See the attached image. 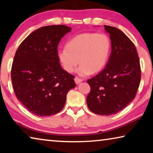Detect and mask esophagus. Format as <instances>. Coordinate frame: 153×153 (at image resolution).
Instances as JSON below:
<instances>
[{
    "instance_id": "obj_1",
    "label": "esophagus",
    "mask_w": 153,
    "mask_h": 153,
    "mask_svg": "<svg viewBox=\"0 0 153 153\" xmlns=\"http://www.w3.org/2000/svg\"><path fill=\"white\" fill-rule=\"evenodd\" d=\"M74 81H75V83H76V84H79L80 83H81V82L83 81V79L78 78V77H75Z\"/></svg>"
}]
</instances>
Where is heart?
Segmentation results:
<instances>
[{
	"instance_id": "1",
	"label": "heart",
	"mask_w": 153,
	"mask_h": 153,
	"mask_svg": "<svg viewBox=\"0 0 153 153\" xmlns=\"http://www.w3.org/2000/svg\"><path fill=\"white\" fill-rule=\"evenodd\" d=\"M111 51L109 37L105 33H83L67 42L66 46L58 51L57 57L62 68L69 73L76 72L81 76L96 73L104 68Z\"/></svg>"
}]
</instances>
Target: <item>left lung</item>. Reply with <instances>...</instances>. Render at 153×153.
I'll list each match as a JSON object with an SVG mask.
<instances>
[{
    "mask_svg": "<svg viewBox=\"0 0 153 153\" xmlns=\"http://www.w3.org/2000/svg\"><path fill=\"white\" fill-rule=\"evenodd\" d=\"M104 27L110 35L111 53L106 67L87 81L91 88L87 104L94 114L110 116L123 109L135 97L141 68L132 41L117 28Z\"/></svg>",
    "mask_w": 153,
    "mask_h": 153,
    "instance_id": "8db88e82",
    "label": "left lung"
}]
</instances>
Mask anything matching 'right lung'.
<instances>
[{
  "label": "right lung",
  "mask_w": 153,
  "mask_h": 153,
  "mask_svg": "<svg viewBox=\"0 0 153 153\" xmlns=\"http://www.w3.org/2000/svg\"><path fill=\"white\" fill-rule=\"evenodd\" d=\"M71 30L65 25L39 28L22 41L11 66V81L18 100L38 116H50L64 107L74 76L61 67L57 47Z\"/></svg>",
  "instance_id": "obj_1"
}]
</instances>
